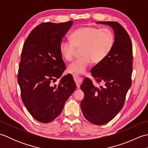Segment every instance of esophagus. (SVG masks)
<instances>
[{"mask_svg":"<svg viewBox=\"0 0 148 148\" xmlns=\"http://www.w3.org/2000/svg\"><path fill=\"white\" fill-rule=\"evenodd\" d=\"M73 77H74V81H76V84L77 85V86L79 87V84H80V83L81 82V81H82V79H83V77H80V76H77V75H76V74H73Z\"/></svg>","mask_w":148,"mask_h":148,"instance_id":"1","label":"esophagus"}]
</instances>
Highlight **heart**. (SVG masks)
I'll return each instance as SVG.
<instances>
[{
    "mask_svg": "<svg viewBox=\"0 0 148 148\" xmlns=\"http://www.w3.org/2000/svg\"><path fill=\"white\" fill-rule=\"evenodd\" d=\"M71 40H62L59 50L65 60L71 61L75 48L82 47L81 57L68 66V71L75 74H84L92 61L97 64L103 61L111 51L114 43V37L111 30L92 27H84L75 30L71 34Z\"/></svg>",
    "mask_w": 148,
    "mask_h": 148,
    "instance_id": "1",
    "label": "heart"
}]
</instances>
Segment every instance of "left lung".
Returning a JSON list of instances; mask_svg holds the SVG:
<instances>
[{"label": "left lung", "instance_id": "8db88e82", "mask_svg": "<svg viewBox=\"0 0 148 148\" xmlns=\"http://www.w3.org/2000/svg\"><path fill=\"white\" fill-rule=\"evenodd\" d=\"M114 30V43L109 55L91 70L92 76L102 84L97 87L88 78L81 85L84 97L81 109L88 121L94 125L106 124L114 118L124 105L132 84V45L127 31L114 21H97Z\"/></svg>", "mask_w": 148, "mask_h": 148}]
</instances>
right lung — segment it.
Here are the masks:
<instances>
[{
  "instance_id": "1",
  "label": "right lung",
  "mask_w": 148,
  "mask_h": 148,
  "mask_svg": "<svg viewBox=\"0 0 148 148\" xmlns=\"http://www.w3.org/2000/svg\"><path fill=\"white\" fill-rule=\"evenodd\" d=\"M72 23L40 24L30 32L22 49L18 74L22 101L32 117L44 123L58 117L76 89L71 74L61 77L58 85L52 83L66 69L59 45Z\"/></svg>"
}]
</instances>
